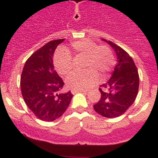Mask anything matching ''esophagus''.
Here are the masks:
<instances>
[{
    "instance_id": "obj_1",
    "label": "esophagus",
    "mask_w": 158,
    "mask_h": 158,
    "mask_svg": "<svg viewBox=\"0 0 158 158\" xmlns=\"http://www.w3.org/2000/svg\"><path fill=\"white\" fill-rule=\"evenodd\" d=\"M87 90H71V93H73V94H75V93H87Z\"/></svg>"
}]
</instances>
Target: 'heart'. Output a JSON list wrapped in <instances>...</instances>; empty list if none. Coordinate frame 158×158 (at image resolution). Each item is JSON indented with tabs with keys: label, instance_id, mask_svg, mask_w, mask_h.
<instances>
[{
	"label": "heart",
	"instance_id": "1",
	"mask_svg": "<svg viewBox=\"0 0 158 158\" xmlns=\"http://www.w3.org/2000/svg\"><path fill=\"white\" fill-rule=\"evenodd\" d=\"M71 50L77 54L86 55L85 67L82 72H74L66 78V85L72 90H85L98 81L99 75L105 77L115 65V56L109 47L97 46L95 42L83 40L70 44ZM54 65L60 74L66 75L73 69V58L65 50H58L54 56Z\"/></svg>",
	"mask_w": 158,
	"mask_h": 158
}]
</instances>
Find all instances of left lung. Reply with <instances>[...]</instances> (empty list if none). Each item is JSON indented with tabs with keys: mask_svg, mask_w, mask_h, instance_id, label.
I'll return each mask as SVG.
<instances>
[{
	"mask_svg": "<svg viewBox=\"0 0 158 158\" xmlns=\"http://www.w3.org/2000/svg\"><path fill=\"white\" fill-rule=\"evenodd\" d=\"M107 42L115 51L117 63L111 77L99 89L101 96L98 103L93 105L99 115L106 118L122 115L132 105L139 87V76L133 59L120 47L111 41Z\"/></svg>",
	"mask_w": 158,
	"mask_h": 158,
	"instance_id": "left-lung-1",
	"label": "left lung"
}]
</instances>
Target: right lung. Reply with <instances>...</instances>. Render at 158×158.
Listing matches in <instances>:
<instances>
[{"label": "right lung", "instance_id": "1", "mask_svg": "<svg viewBox=\"0 0 158 158\" xmlns=\"http://www.w3.org/2000/svg\"><path fill=\"white\" fill-rule=\"evenodd\" d=\"M64 40L50 41L33 53L25 62L20 77L24 102L43 121L51 122L62 116L73 96L70 91L60 93L64 82L54 70L53 63L54 51Z\"/></svg>", "mask_w": 158, "mask_h": 158}]
</instances>
